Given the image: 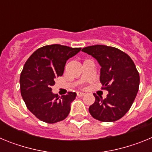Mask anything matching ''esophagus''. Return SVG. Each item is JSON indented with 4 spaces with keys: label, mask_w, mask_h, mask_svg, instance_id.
Returning <instances> with one entry per match:
<instances>
[{
    "label": "esophagus",
    "mask_w": 152,
    "mask_h": 152,
    "mask_svg": "<svg viewBox=\"0 0 152 152\" xmlns=\"http://www.w3.org/2000/svg\"><path fill=\"white\" fill-rule=\"evenodd\" d=\"M77 95L78 96H84L85 95V93L84 92H80V91H78V92H77Z\"/></svg>",
    "instance_id": "esophagus-1"
}]
</instances>
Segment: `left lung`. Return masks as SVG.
<instances>
[{
  "label": "left lung",
  "instance_id": "8db88e82",
  "mask_svg": "<svg viewBox=\"0 0 152 152\" xmlns=\"http://www.w3.org/2000/svg\"><path fill=\"white\" fill-rule=\"evenodd\" d=\"M82 52L94 57L100 65V80L109 92L107 98L95 96L89 107L94 119L114 122L121 119L133 103L139 91V74L131 58L123 51L103 45L85 47Z\"/></svg>",
  "mask_w": 152,
  "mask_h": 152
}]
</instances>
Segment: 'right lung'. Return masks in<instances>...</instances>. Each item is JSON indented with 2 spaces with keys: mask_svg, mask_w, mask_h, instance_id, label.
Returning a JSON list of instances; mask_svg holds the SVG:
<instances>
[{
  "mask_svg": "<svg viewBox=\"0 0 152 152\" xmlns=\"http://www.w3.org/2000/svg\"><path fill=\"white\" fill-rule=\"evenodd\" d=\"M80 49L59 44L45 45L35 51L24 64L20 78L21 96L28 110L41 121L56 123L68 116L77 94L69 92L59 98L51 87L63 75L66 61Z\"/></svg>",
  "mask_w": 152,
  "mask_h": 152,
  "instance_id": "obj_1",
  "label": "right lung"
}]
</instances>
